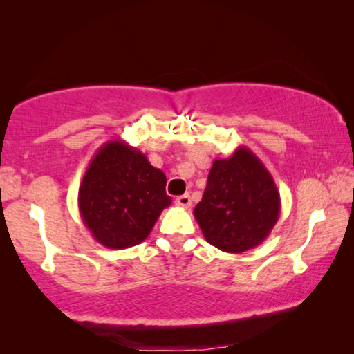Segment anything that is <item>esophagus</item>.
<instances>
[{
	"label": "esophagus",
	"instance_id": "obj_1",
	"mask_svg": "<svg viewBox=\"0 0 354 354\" xmlns=\"http://www.w3.org/2000/svg\"><path fill=\"white\" fill-rule=\"evenodd\" d=\"M176 205L178 207H190L192 206V198L190 195H180L176 198Z\"/></svg>",
	"mask_w": 354,
	"mask_h": 354
}]
</instances>
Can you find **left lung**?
Masks as SVG:
<instances>
[{
    "label": "left lung",
    "instance_id": "8db88e82",
    "mask_svg": "<svg viewBox=\"0 0 354 354\" xmlns=\"http://www.w3.org/2000/svg\"><path fill=\"white\" fill-rule=\"evenodd\" d=\"M211 243L225 253H245L268 239L280 216V193L261 159L246 147L216 159L203 200L193 209Z\"/></svg>",
    "mask_w": 354,
    "mask_h": 354
}]
</instances>
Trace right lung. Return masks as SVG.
I'll list each match as a JSON object with an SVG mask.
<instances>
[{"mask_svg":"<svg viewBox=\"0 0 354 354\" xmlns=\"http://www.w3.org/2000/svg\"><path fill=\"white\" fill-rule=\"evenodd\" d=\"M167 178L147 154L124 140L101 147L79 188V212L93 239L109 250H124L147 239L162 209L171 206Z\"/></svg>","mask_w":354,"mask_h":354,"instance_id":"add662e5","label":"right lung"}]
</instances>
